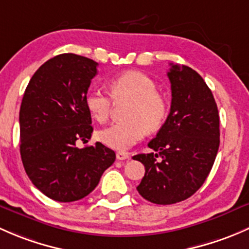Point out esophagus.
<instances>
[{"label": "esophagus", "mask_w": 249, "mask_h": 249, "mask_svg": "<svg viewBox=\"0 0 249 249\" xmlns=\"http://www.w3.org/2000/svg\"><path fill=\"white\" fill-rule=\"evenodd\" d=\"M129 157H130V156H129V153H128V152H122V151H120V152L116 153V158L119 160H128Z\"/></svg>", "instance_id": "1"}]
</instances>
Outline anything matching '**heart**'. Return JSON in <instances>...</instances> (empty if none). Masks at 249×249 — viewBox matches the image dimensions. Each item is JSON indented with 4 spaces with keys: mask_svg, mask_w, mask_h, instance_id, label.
<instances>
[{
    "mask_svg": "<svg viewBox=\"0 0 249 249\" xmlns=\"http://www.w3.org/2000/svg\"><path fill=\"white\" fill-rule=\"evenodd\" d=\"M110 91L111 94L99 87H91L85 94V106L94 120L106 122L114 99L130 101L125 114L128 120L97 133L98 139L114 150H128L142 140L147 130L156 132L168 119V101L158 92L156 81L142 71H130L115 76L110 81Z\"/></svg>",
    "mask_w": 249,
    "mask_h": 249,
    "instance_id": "heart-1",
    "label": "heart"
}]
</instances>
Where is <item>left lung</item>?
Here are the masks:
<instances>
[{
  "label": "left lung",
  "mask_w": 249,
  "mask_h": 249,
  "mask_svg": "<svg viewBox=\"0 0 249 249\" xmlns=\"http://www.w3.org/2000/svg\"><path fill=\"white\" fill-rule=\"evenodd\" d=\"M170 66V112L148 142L156 153L133 157L145 166L138 192L158 205L193 196L209 176L219 147V115L211 89L194 69Z\"/></svg>",
  "instance_id": "left-lung-1"
}]
</instances>
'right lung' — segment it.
<instances>
[{"instance_id": "add662e5", "label": "right lung", "mask_w": 249, "mask_h": 249, "mask_svg": "<svg viewBox=\"0 0 249 249\" xmlns=\"http://www.w3.org/2000/svg\"><path fill=\"white\" fill-rule=\"evenodd\" d=\"M97 66L91 58L62 53L37 69L20 107V155L32 183L53 200L71 202L89 196L115 162L103 143L84 148L91 138L85 94Z\"/></svg>"}]
</instances>
